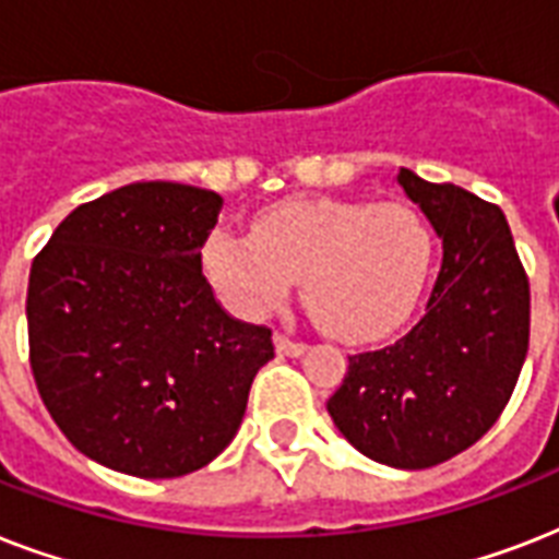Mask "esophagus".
<instances>
[{
  "instance_id": "obj_1",
  "label": "esophagus",
  "mask_w": 559,
  "mask_h": 559,
  "mask_svg": "<svg viewBox=\"0 0 559 559\" xmlns=\"http://www.w3.org/2000/svg\"><path fill=\"white\" fill-rule=\"evenodd\" d=\"M275 348L284 357H301V354H307V342H296L284 336V333H275Z\"/></svg>"
}]
</instances>
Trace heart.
I'll list each match as a JSON object with an SVG mask.
<instances>
[{"mask_svg":"<svg viewBox=\"0 0 559 559\" xmlns=\"http://www.w3.org/2000/svg\"><path fill=\"white\" fill-rule=\"evenodd\" d=\"M432 261V228L406 202L298 197L261 211L252 240L214 231L202 270L243 319H261L301 278L316 324L348 342L394 331L415 307Z\"/></svg>","mask_w":559,"mask_h":559,"instance_id":"obj_1","label":"heart"}]
</instances>
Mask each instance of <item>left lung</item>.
<instances>
[{"mask_svg": "<svg viewBox=\"0 0 559 559\" xmlns=\"http://www.w3.org/2000/svg\"><path fill=\"white\" fill-rule=\"evenodd\" d=\"M397 182L441 237V270L403 340L348 357L328 412L368 459L426 469L473 447L508 406L528 354L531 287L499 205L406 168Z\"/></svg>", "mask_w": 559, "mask_h": 559, "instance_id": "1", "label": "left lung"}]
</instances>
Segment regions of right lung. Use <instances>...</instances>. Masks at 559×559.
Here are the masks:
<instances>
[{
    "label": "right lung",
    "instance_id": "right-lung-1",
    "mask_svg": "<svg viewBox=\"0 0 559 559\" xmlns=\"http://www.w3.org/2000/svg\"><path fill=\"white\" fill-rule=\"evenodd\" d=\"M223 197L133 182L83 202L31 263L28 359L69 441L104 467L177 478L235 438L272 331L202 275Z\"/></svg>",
    "mask_w": 559,
    "mask_h": 559
}]
</instances>
